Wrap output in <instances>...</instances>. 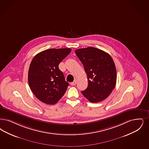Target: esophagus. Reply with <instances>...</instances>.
I'll use <instances>...</instances> for the list:
<instances>
[{
  "instance_id": "34e87169",
  "label": "esophagus",
  "mask_w": 149,
  "mask_h": 149,
  "mask_svg": "<svg viewBox=\"0 0 149 149\" xmlns=\"http://www.w3.org/2000/svg\"><path fill=\"white\" fill-rule=\"evenodd\" d=\"M76 84H77V80H75L73 82H72V83H70V85L72 86V85H75Z\"/></svg>"
}]
</instances>
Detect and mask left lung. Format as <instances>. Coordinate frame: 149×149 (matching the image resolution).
<instances>
[{
    "mask_svg": "<svg viewBox=\"0 0 149 149\" xmlns=\"http://www.w3.org/2000/svg\"><path fill=\"white\" fill-rule=\"evenodd\" d=\"M75 52L83 64L88 80V86L81 93L93 103L105 100L116 83V69L112 58L94 47L79 49Z\"/></svg>",
    "mask_w": 149,
    "mask_h": 149,
    "instance_id": "obj_1",
    "label": "left lung"
}]
</instances>
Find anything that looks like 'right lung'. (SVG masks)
Listing matches in <instances>:
<instances>
[{
	"instance_id": "right-lung-1",
	"label": "right lung",
	"mask_w": 149,
	"mask_h": 149,
	"mask_svg": "<svg viewBox=\"0 0 149 149\" xmlns=\"http://www.w3.org/2000/svg\"><path fill=\"white\" fill-rule=\"evenodd\" d=\"M71 51L70 48L49 49L37 54L32 60L28 83L40 101L54 105L64 95L69 83L58 66Z\"/></svg>"
}]
</instances>
